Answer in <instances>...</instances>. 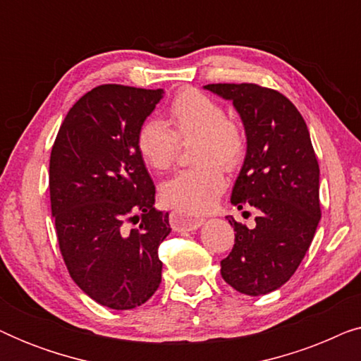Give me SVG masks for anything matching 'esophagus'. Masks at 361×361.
Returning a JSON list of instances; mask_svg holds the SVG:
<instances>
[{
  "instance_id": "34e87169",
  "label": "esophagus",
  "mask_w": 361,
  "mask_h": 361,
  "mask_svg": "<svg viewBox=\"0 0 361 361\" xmlns=\"http://www.w3.org/2000/svg\"><path fill=\"white\" fill-rule=\"evenodd\" d=\"M169 221H171V226L177 231L180 230H197L199 226L204 224V219H200V216H194V215H187L184 212H179V210H174L171 212L169 215Z\"/></svg>"
}]
</instances>
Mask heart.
<instances>
[{"instance_id":"1","label":"heart","mask_w":361,"mask_h":361,"mask_svg":"<svg viewBox=\"0 0 361 361\" xmlns=\"http://www.w3.org/2000/svg\"><path fill=\"white\" fill-rule=\"evenodd\" d=\"M172 128L157 118H146L136 131V149L149 169L167 171L174 164L180 142L195 140L192 157L197 167L180 171L161 187V197L172 209L200 214L224 192L225 171L243 161L246 136L221 103L195 88H184L169 106Z\"/></svg>"}]
</instances>
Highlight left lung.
Listing matches in <instances>:
<instances>
[{"mask_svg":"<svg viewBox=\"0 0 361 361\" xmlns=\"http://www.w3.org/2000/svg\"><path fill=\"white\" fill-rule=\"evenodd\" d=\"M205 88L233 102L243 120L248 146L231 204L258 210L253 230L226 216L235 245L220 261L221 278L246 295L268 294L295 273L317 230V156L302 115L283 93L256 83Z\"/></svg>","mask_w":361,"mask_h":361,"instance_id":"8db88e82","label":"left lung"}]
</instances>
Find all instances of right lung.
Segmentation results:
<instances>
[{
  "instance_id": "add662e5",
  "label": "right lung",
  "mask_w": 361,
  "mask_h": 361,
  "mask_svg": "<svg viewBox=\"0 0 361 361\" xmlns=\"http://www.w3.org/2000/svg\"><path fill=\"white\" fill-rule=\"evenodd\" d=\"M162 88L105 83L87 92L61 125L49 162L51 209L68 274L98 304H145L161 284L159 245L169 214L136 149V131Z\"/></svg>"
}]
</instances>
